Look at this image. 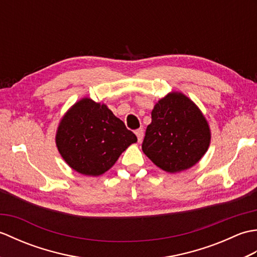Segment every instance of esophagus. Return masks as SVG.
Instances as JSON below:
<instances>
[{"mask_svg":"<svg viewBox=\"0 0 257 257\" xmlns=\"http://www.w3.org/2000/svg\"><path fill=\"white\" fill-rule=\"evenodd\" d=\"M136 136H137L139 143H141V141H143V139H144V129L140 128L138 130H136Z\"/></svg>","mask_w":257,"mask_h":257,"instance_id":"34e87169","label":"esophagus"}]
</instances>
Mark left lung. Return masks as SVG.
<instances>
[{"label": "left lung", "instance_id": "left-lung-1", "mask_svg": "<svg viewBox=\"0 0 257 257\" xmlns=\"http://www.w3.org/2000/svg\"><path fill=\"white\" fill-rule=\"evenodd\" d=\"M143 151L161 170L184 171L196 165L211 143V130L200 108L182 92H169L151 111Z\"/></svg>", "mask_w": 257, "mask_h": 257}]
</instances>
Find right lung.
Listing matches in <instances>:
<instances>
[{"instance_id":"obj_1","label":"right lung","mask_w":257,"mask_h":257,"mask_svg":"<svg viewBox=\"0 0 257 257\" xmlns=\"http://www.w3.org/2000/svg\"><path fill=\"white\" fill-rule=\"evenodd\" d=\"M56 147L67 165L84 176L98 177L110 169L136 135L106 103L88 97L76 101L57 127Z\"/></svg>"}]
</instances>
